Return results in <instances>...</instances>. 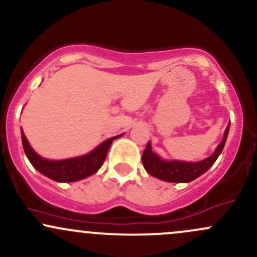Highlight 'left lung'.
Instances as JSON below:
<instances>
[{
  "mask_svg": "<svg viewBox=\"0 0 257 257\" xmlns=\"http://www.w3.org/2000/svg\"><path fill=\"white\" fill-rule=\"evenodd\" d=\"M228 132H229V124L224 132V137L217 149L207 159L200 161V162H182V161H163L156 154L151 151L150 142L146 145L144 150L142 161L144 168L148 171L149 174L156 177L161 180L171 183H188L196 179L201 174H204L216 160L218 159L219 154L224 148L225 140H227Z\"/></svg>",
  "mask_w": 257,
  "mask_h": 257,
  "instance_id": "1",
  "label": "left lung"
}]
</instances>
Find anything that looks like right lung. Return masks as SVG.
<instances>
[{
    "label": "right lung",
    "instance_id": "add662e5",
    "mask_svg": "<svg viewBox=\"0 0 257 257\" xmlns=\"http://www.w3.org/2000/svg\"><path fill=\"white\" fill-rule=\"evenodd\" d=\"M119 137H122V135L109 138L101 145H98L94 151L89 152V154L84 155V156L68 160L51 161L42 159L41 156H39L33 150L32 146L28 143L27 138H25L23 131H22L23 149L30 163L44 176L49 177V178L56 180V182L62 183L77 182V180L84 179L86 177L91 176V174L96 173L100 170L101 166L103 165V162H105L107 152H108L112 142Z\"/></svg>",
    "mask_w": 257,
    "mask_h": 257
}]
</instances>
